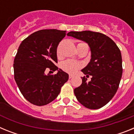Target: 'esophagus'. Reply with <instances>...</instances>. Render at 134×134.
Masks as SVG:
<instances>
[{
  "label": "esophagus",
  "instance_id": "34e87169",
  "mask_svg": "<svg viewBox=\"0 0 134 134\" xmlns=\"http://www.w3.org/2000/svg\"><path fill=\"white\" fill-rule=\"evenodd\" d=\"M73 77H74V76L72 75V74H70V75H69V79H72Z\"/></svg>",
  "mask_w": 134,
  "mask_h": 134
}]
</instances>
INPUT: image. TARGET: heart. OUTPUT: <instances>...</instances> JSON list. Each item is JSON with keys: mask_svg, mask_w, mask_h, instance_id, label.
I'll return each instance as SVG.
<instances>
[{"mask_svg": "<svg viewBox=\"0 0 134 134\" xmlns=\"http://www.w3.org/2000/svg\"><path fill=\"white\" fill-rule=\"evenodd\" d=\"M82 67L81 64L74 60H68L62 64L61 68L66 72L74 74Z\"/></svg>", "mask_w": 134, "mask_h": 134, "instance_id": "b5f03b06", "label": "heart"}]
</instances>
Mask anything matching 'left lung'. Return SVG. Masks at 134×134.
<instances>
[{"mask_svg":"<svg viewBox=\"0 0 134 134\" xmlns=\"http://www.w3.org/2000/svg\"><path fill=\"white\" fill-rule=\"evenodd\" d=\"M67 35L86 42L91 51V61L82 70L86 77L92 76L91 80L82 77L81 85L74 88L76 97L86 108H101L119 88L123 72L120 49L110 37L99 32L70 31Z\"/></svg>","mask_w":134,"mask_h":134,"instance_id":"obj_1","label":"left lung"}]
</instances>
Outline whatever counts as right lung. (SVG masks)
Returning a JSON list of instances; mask_svg holds the SVG:
<instances>
[{
  "label": "right lung",
  "instance_id": "obj_1",
  "mask_svg": "<svg viewBox=\"0 0 134 134\" xmlns=\"http://www.w3.org/2000/svg\"><path fill=\"white\" fill-rule=\"evenodd\" d=\"M66 31L42 29L32 34L20 44L14 59V77L21 94L31 103L43 106L58 97L68 74L55 65L57 48ZM58 70L54 75L46 69Z\"/></svg>",
  "mask_w": 134,
  "mask_h": 134
}]
</instances>
